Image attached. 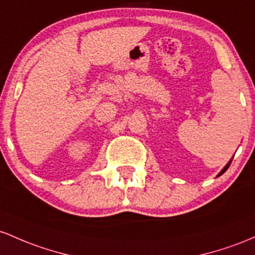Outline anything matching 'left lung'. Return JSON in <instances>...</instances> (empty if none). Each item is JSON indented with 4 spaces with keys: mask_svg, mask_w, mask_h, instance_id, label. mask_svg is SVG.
I'll use <instances>...</instances> for the list:
<instances>
[{
    "mask_svg": "<svg viewBox=\"0 0 255 255\" xmlns=\"http://www.w3.org/2000/svg\"><path fill=\"white\" fill-rule=\"evenodd\" d=\"M231 160H233V159H230V161H229V162H228V164H227V165H225V166H224V167H223V170H222V171H220V172H219L218 174H217V177L222 176V174H223V173H224V172H225V171H227V170H228V168H229V166H230V164H231Z\"/></svg>",
    "mask_w": 255,
    "mask_h": 255,
    "instance_id": "1",
    "label": "left lung"
}]
</instances>
